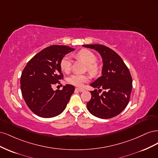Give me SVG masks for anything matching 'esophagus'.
<instances>
[{
  "mask_svg": "<svg viewBox=\"0 0 158 158\" xmlns=\"http://www.w3.org/2000/svg\"><path fill=\"white\" fill-rule=\"evenodd\" d=\"M76 90H77V91H78V92H84V91H85L84 89L78 88H76Z\"/></svg>",
  "mask_w": 158,
  "mask_h": 158,
  "instance_id": "34e87169",
  "label": "esophagus"
}]
</instances>
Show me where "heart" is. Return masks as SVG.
I'll return each instance as SVG.
<instances>
[{"mask_svg":"<svg viewBox=\"0 0 158 158\" xmlns=\"http://www.w3.org/2000/svg\"><path fill=\"white\" fill-rule=\"evenodd\" d=\"M77 56L88 65V69L92 74L98 73L99 67L97 64L95 63L97 60V56L93 52L88 49H82L77 53ZM72 65L71 58L69 55L64 56L61 59L60 66L61 70L64 73H69ZM89 76L88 74H73L68 79L69 83L73 84L77 87H82L84 83L89 81Z\"/></svg>","mask_w":158,"mask_h":158,"instance_id":"1","label":"heart"}]
</instances>
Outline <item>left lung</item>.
<instances>
[{
	"instance_id": "obj_1",
	"label": "left lung",
	"mask_w": 158,
	"mask_h": 158,
	"mask_svg": "<svg viewBox=\"0 0 158 158\" xmlns=\"http://www.w3.org/2000/svg\"><path fill=\"white\" fill-rule=\"evenodd\" d=\"M97 51L103 60L102 76L90 85L103 89L99 95L97 89L90 91L92 98L87 103L89 112L94 116L103 119L110 118L121 113L127 106L132 88V80L127 66L115 52L102 45H82Z\"/></svg>"
}]
</instances>
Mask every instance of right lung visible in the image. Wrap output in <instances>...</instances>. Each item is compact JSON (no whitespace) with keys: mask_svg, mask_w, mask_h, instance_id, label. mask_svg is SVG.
<instances>
[{"mask_svg":"<svg viewBox=\"0 0 158 158\" xmlns=\"http://www.w3.org/2000/svg\"><path fill=\"white\" fill-rule=\"evenodd\" d=\"M74 49L66 45H51L38 52L28 62L20 78L23 99L37 116L51 118L63 113L69 103L74 86L63 85V89L52 86L63 78L61 59Z\"/></svg>","mask_w":158,"mask_h":158,"instance_id":"add662e5","label":"right lung"}]
</instances>
